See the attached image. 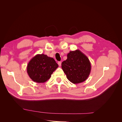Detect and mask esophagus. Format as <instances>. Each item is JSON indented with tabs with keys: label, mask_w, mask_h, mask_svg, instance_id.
Segmentation results:
<instances>
[{
	"label": "esophagus",
	"mask_w": 122,
	"mask_h": 122,
	"mask_svg": "<svg viewBox=\"0 0 122 122\" xmlns=\"http://www.w3.org/2000/svg\"><path fill=\"white\" fill-rule=\"evenodd\" d=\"M58 65L59 66H60V67H61V61H58Z\"/></svg>",
	"instance_id": "34e87169"
}]
</instances>
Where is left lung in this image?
Wrapping results in <instances>:
<instances>
[{"instance_id": "1", "label": "left lung", "mask_w": 122, "mask_h": 122, "mask_svg": "<svg viewBox=\"0 0 122 122\" xmlns=\"http://www.w3.org/2000/svg\"><path fill=\"white\" fill-rule=\"evenodd\" d=\"M61 68L68 79L74 84L86 80L91 71L89 59L78 49L70 51L67 60L62 62Z\"/></svg>"}]
</instances>
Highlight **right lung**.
Here are the masks:
<instances>
[{
    "mask_svg": "<svg viewBox=\"0 0 122 122\" xmlns=\"http://www.w3.org/2000/svg\"><path fill=\"white\" fill-rule=\"evenodd\" d=\"M58 67V64L53 58L44 54H38L29 61L27 72L34 82L44 83L50 78Z\"/></svg>",
    "mask_w": 122,
    "mask_h": 122,
    "instance_id": "right-lung-1",
    "label": "right lung"
}]
</instances>
